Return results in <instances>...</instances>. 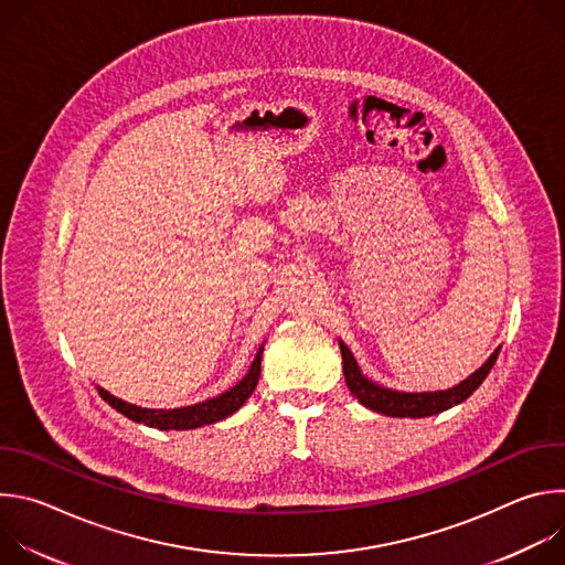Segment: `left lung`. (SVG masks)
<instances>
[{
  "instance_id": "left-lung-1",
  "label": "left lung",
  "mask_w": 565,
  "mask_h": 565,
  "mask_svg": "<svg viewBox=\"0 0 565 565\" xmlns=\"http://www.w3.org/2000/svg\"><path fill=\"white\" fill-rule=\"evenodd\" d=\"M340 351H342V362H344L347 386L366 409L384 414V416H393V418H427V416H436V414L447 412V409L460 405V402H465L482 384V380L488 377L501 349H497L488 358L486 364H482L478 371H473L467 380L456 384L454 388L423 391V393L393 391V388L371 382L369 377H364L351 349L342 340H340Z\"/></svg>"
}]
</instances>
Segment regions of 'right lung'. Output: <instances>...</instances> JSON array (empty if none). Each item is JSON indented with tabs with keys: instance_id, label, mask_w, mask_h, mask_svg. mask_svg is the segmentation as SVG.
Listing matches in <instances>:
<instances>
[{
	"instance_id": "add662e5",
	"label": "right lung",
	"mask_w": 565,
	"mask_h": 565,
	"mask_svg": "<svg viewBox=\"0 0 565 565\" xmlns=\"http://www.w3.org/2000/svg\"><path fill=\"white\" fill-rule=\"evenodd\" d=\"M262 353H264V347L259 349V353L253 360V364H250V369H248L244 380L236 382L225 393H221L216 397H210L205 402H199V405H192V407H181V409H145V407L129 405V402L111 395L103 386H96V388H98L100 397L105 402H109V407H114L116 412H120L122 416H127L134 423H142L147 427L163 429V431H170V429H177V431L179 429H196V427H203V425L218 423V420L232 416L236 409L244 407V402L253 395V391H255V386L259 382V375H262Z\"/></svg>"
}]
</instances>
